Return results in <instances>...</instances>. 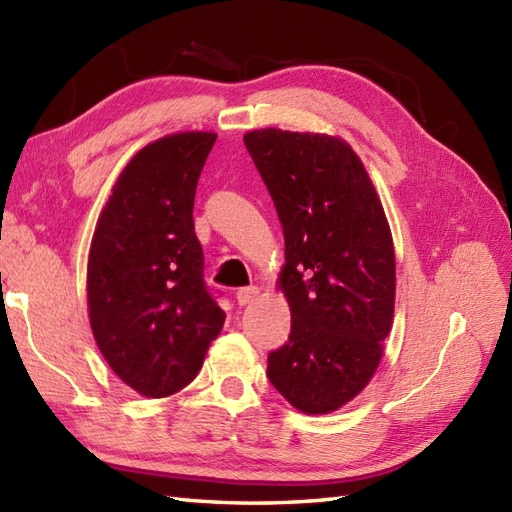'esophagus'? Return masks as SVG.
Masks as SVG:
<instances>
[{
  "mask_svg": "<svg viewBox=\"0 0 512 512\" xmlns=\"http://www.w3.org/2000/svg\"><path fill=\"white\" fill-rule=\"evenodd\" d=\"M259 296V287L251 285V287H240L238 292H235V300H238V305H248L253 303V300Z\"/></svg>",
  "mask_w": 512,
  "mask_h": 512,
  "instance_id": "obj_1",
  "label": "esophagus"
}]
</instances>
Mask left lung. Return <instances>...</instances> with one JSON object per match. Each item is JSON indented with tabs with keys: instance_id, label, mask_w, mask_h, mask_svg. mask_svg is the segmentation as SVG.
<instances>
[{
	"instance_id": "obj_1",
	"label": "left lung",
	"mask_w": 512,
	"mask_h": 512,
	"mask_svg": "<svg viewBox=\"0 0 512 512\" xmlns=\"http://www.w3.org/2000/svg\"><path fill=\"white\" fill-rule=\"evenodd\" d=\"M244 144L283 227L292 331L268 378L303 413H331L370 383L391 331L396 255L381 199L350 144L255 129Z\"/></svg>"
}]
</instances>
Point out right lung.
I'll return each instance as SVG.
<instances>
[{
	"label": "right lung",
	"instance_id": "1",
	"mask_svg": "<svg viewBox=\"0 0 512 512\" xmlns=\"http://www.w3.org/2000/svg\"><path fill=\"white\" fill-rule=\"evenodd\" d=\"M212 131L147 144L125 166L88 255V313L112 372L147 398L192 383L225 311L203 279L194 194Z\"/></svg>",
	"mask_w": 512,
	"mask_h": 512
}]
</instances>
